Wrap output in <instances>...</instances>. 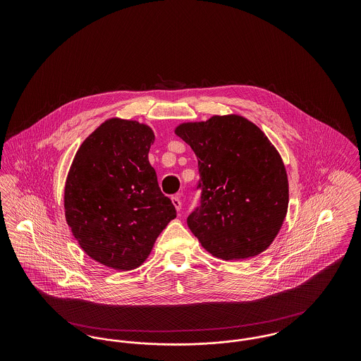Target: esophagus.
<instances>
[{
    "label": "esophagus",
    "instance_id": "34e87169",
    "mask_svg": "<svg viewBox=\"0 0 361 361\" xmlns=\"http://www.w3.org/2000/svg\"><path fill=\"white\" fill-rule=\"evenodd\" d=\"M172 203L173 206L176 207V209L177 211H180L181 209V199H180V196H173L172 197Z\"/></svg>",
    "mask_w": 361,
    "mask_h": 361
}]
</instances>
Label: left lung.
<instances>
[{
    "label": "left lung",
    "instance_id": "left-lung-1",
    "mask_svg": "<svg viewBox=\"0 0 361 361\" xmlns=\"http://www.w3.org/2000/svg\"><path fill=\"white\" fill-rule=\"evenodd\" d=\"M174 134L197 157L202 202L187 219L193 235L224 261L267 250L290 199L287 171L271 140L240 115L181 123Z\"/></svg>",
    "mask_w": 361,
    "mask_h": 361
}]
</instances>
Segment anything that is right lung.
<instances>
[{
    "mask_svg": "<svg viewBox=\"0 0 361 361\" xmlns=\"http://www.w3.org/2000/svg\"><path fill=\"white\" fill-rule=\"evenodd\" d=\"M153 130L137 121H104L80 146L65 185V216L94 261L116 271L140 267L176 208L149 162Z\"/></svg>",
    "mask_w": 361,
    "mask_h": 361,
    "instance_id": "1",
    "label": "right lung"
}]
</instances>
